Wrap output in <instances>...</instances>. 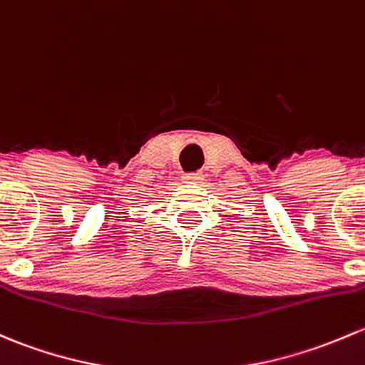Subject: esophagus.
Instances as JSON below:
<instances>
[{"mask_svg":"<svg viewBox=\"0 0 365 365\" xmlns=\"http://www.w3.org/2000/svg\"><path fill=\"white\" fill-rule=\"evenodd\" d=\"M205 180V176L201 173H192V175H183L182 182L183 183H201Z\"/></svg>","mask_w":365,"mask_h":365,"instance_id":"esophagus-1","label":"esophagus"}]
</instances>
